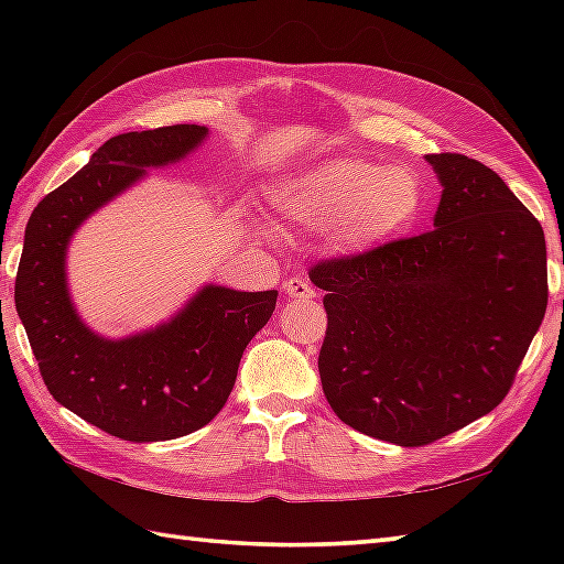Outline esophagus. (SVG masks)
I'll return each instance as SVG.
<instances>
[{"label":"esophagus","instance_id":"esophagus-1","mask_svg":"<svg viewBox=\"0 0 564 564\" xmlns=\"http://www.w3.org/2000/svg\"><path fill=\"white\" fill-rule=\"evenodd\" d=\"M283 291H285V301H315L317 291L310 285L301 275H293L283 283Z\"/></svg>","mask_w":564,"mask_h":564}]
</instances>
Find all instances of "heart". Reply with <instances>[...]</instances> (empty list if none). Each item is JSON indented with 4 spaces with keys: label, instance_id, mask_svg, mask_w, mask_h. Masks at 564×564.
Wrapping results in <instances>:
<instances>
[{
    "label": "heart",
    "instance_id": "heart-1",
    "mask_svg": "<svg viewBox=\"0 0 564 564\" xmlns=\"http://www.w3.org/2000/svg\"><path fill=\"white\" fill-rule=\"evenodd\" d=\"M281 225L325 232L332 251L361 259L400 242L426 208L424 176L410 164L327 158L269 188Z\"/></svg>",
    "mask_w": 564,
    "mask_h": 564
}]
</instances>
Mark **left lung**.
Wrapping results in <instances>:
<instances>
[{
    "instance_id": "left-lung-1",
    "label": "left lung",
    "mask_w": 564,
    "mask_h": 564,
    "mask_svg": "<svg viewBox=\"0 0 564 564\" xmlns=\"http://www.w3.org/2000/svg\"><path fill=\"white\" fill-rule=\"evenodd\" d=\"M434 230L361 259L322 261L325 398L366 436L424 446L489 414L545 317V235L497 172L426 154Z\"/></svg>"
}]
</instances>
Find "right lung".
<instances>
[{
	"mask_svg": "<svg viewBox=\"0 0 564 564\" xmlns=\"http://www.w3.org/2000/svg\"><path fill=\"white\" fill-rule=\"evenodd\" d=\"M208 135L206 126H166L106 140L26 225L14 301L45 386L69 412L123 441H170L206 426L279 297L206 283L162 325L121 339L94 332L72 303L67 247L82 223Z\"/></svg>",
	"mask_w": 564,
	"mask_h": 564,
	"instance_id": "obj_1",
	"label": "right lung"
}]
</instances>
